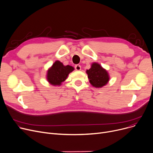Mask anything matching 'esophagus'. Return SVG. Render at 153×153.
Here are the masks:
<instances>
[{
  "label": "esophagus",
  "instance_id": "1",
  "mask_svg": "<svg viewBox=\"0 0 153 153\" xmlns=\"http://www.w3.org/2000/svg\"><path fill=\"white\" fill-rule=\"evenodd\" d=\"M75 69L76 71H80L81 69V66L79 65V64H76V65L75 66Z\"/></svg>",
  "mask_w": 153,
  "mask_h": 153
}]
</instances>
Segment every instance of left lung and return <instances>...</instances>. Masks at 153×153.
<instances>
[{"mask_svg":"<svg viewBox=\"0 0 153 153\" xmlns=\"http://www.w3.org/2000/svg\"><path fill=\"white\" fill-rule=\"evenodd\" d=\"M86 73L91 85L96 88L102 87L109 81L108 72L97 62H93L91 68L86 71Z\"/></svg>","mask_w":153,"mask_h":153,"instance_id":"left-lung-1","label":"left lung"}]
</instances>
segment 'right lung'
<instances>
[{
    "mask_svg": "<svg viewBox=\"0 0 153 153\" xmlns=\"http://www.w3.org/2000/svg\"><path fill=\"white\" fill-rule=\"evenodd\" d=\"M74 68L69 65L64 66L59 61H56L53 66L48 70L46 79L48 82L53 85H61L67 79L70 72Z\"/></svg>",
    "mask_w": 153,
    "mask_h": 153,
    "instance_id": "add662e5",
    "label": "right lung"
}]
</instances>
